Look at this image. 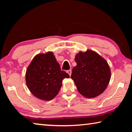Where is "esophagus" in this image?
<instances>
[{
    "mask_svg": "<svg viewBox=\"0 0 132 132\" xmlns=\"http://www.w3.org/2000/svg\"><path fill=\"white\" fill-rule=\"evenodd\" d=\"M67 73H68V74L69 75V76H71V70H68V71H67Z\"/></svg>",
    "mask_w": 132,
    "mask_h": 132,
    "instance_id": "1",
    "label": "esophagus"
}]
</instances>
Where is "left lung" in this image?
<instances>
[{
  "mask_svg": "<svg viewBox=\"0 0 132 132\" xmlns=\"http://www.w3.org/2000/svg\"><path fill=\"white\" fill-rule=\"evenodd\" d=\"M77 65L73 68L71 79L79 92L87 98H94L104 92L111 79V70L103 57L93 51L76 55Z\"/></svg>",
  "mask_w": 132,
  "mask_h": 132,
  "instance_id": "1",
  "label": "left lung"
}]
</instances>
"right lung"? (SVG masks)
<instances>
[{
    "mask_svg": "<svg viewBox=\"0 0 132 132\" xmlns=\"http://www.w3.org/2000/svg\"><path fill=\"white\" fill-rule=\"evenodd\" d=\"M69 75L61 70L59 63L49 52L34 57L26 71V84L35 97L50 101L56 97L62 87V82Z\"/></svg>",
    "mask_w": 132,
    "mask_h": 132,
    "instance_id": "obj_1",
    "label": "right lung"
}]
</instances>
